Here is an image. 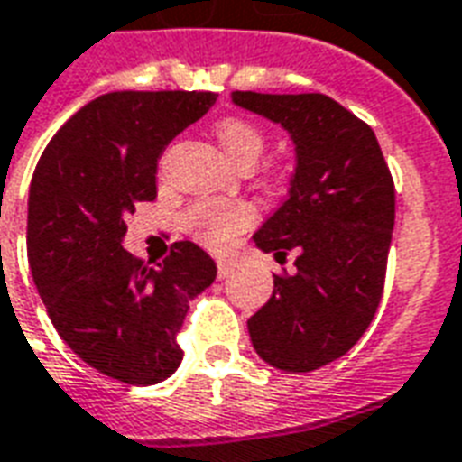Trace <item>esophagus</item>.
Returning a JSON list of instances; mask_svg holds the SVG:
<instances>
[{"instance_id":"1","label":"esophagus","mask_w":462,"mask_h":462,"mask_svg":"<svg viewBox=\"0 0 462 462\" xmlns=\"http://www.w3.org/2000/svg\"><path fill=\"white\" fill-rule=\"evenodd\" d=\"M234 270H236L234 260H226V257H219V260H217V272H219V280L228 277V274H231Z\"/></svg>"}]
</instances>
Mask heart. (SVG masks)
<instances>
[{"label": "heart", "mask_w": 462, "mask_h": 462, "mask_svg": "<svg viewBox=\"0 0 462 462\" xmlns=\"http://www.w3.org/2000/svg\"><path fill=\"white\" fill-rule=\"evenodd\" d=\"M217 139L228 159L238 166H253L264 149V134L243 117H228L217 125ZM255 219L253 207L238 199H207L188 212V228L205 245H224Z\"/></svg>", "instance_id": "obj_1"}]
</instances>
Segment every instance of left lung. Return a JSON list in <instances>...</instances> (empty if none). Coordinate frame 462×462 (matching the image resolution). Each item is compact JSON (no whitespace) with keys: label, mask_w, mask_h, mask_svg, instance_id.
<instances>
[{"label":"left lung","mask_w":462,"mask_h":462,"mask_svg":"<svg viewBox=\"0 0 462 462\" xmlns=\"http://www.w3.org/2000/svg\"><path fill=\"white\" fill-rule=\"evenodd\" d=\"M231 98L294 139L289 198L253 238L280 263L294 250L296 272L274 274L248 332L270 366L309 374L349 352L376 316L395 224L393 175L374 130L330 96Z\"/></svg>","instance_id":"left-lung-1"}]
</instances>
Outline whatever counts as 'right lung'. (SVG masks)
I'll use <instances>...</instances> for the list:
<instances>
[{
  "label": "right lung",
  "instance_id": "obj_1",
  "mask_svg": "<svg viewBox=\"0 0 462 462\" xmlns=\"http://www.w3.org/2000/svg\"><path fill=\"white\" fill-rule=\"evenodd\" d=\"M209 91H113L86 103L45 146L28 198V260L71 352L127 385L180 366L178 332L217 264L190 241L152 267L123 248L125 217L156 198L171 139L212 108Z\"/></svg>",
  "mask_w": 462,
  "mask_h": 462
}]
</instances>
